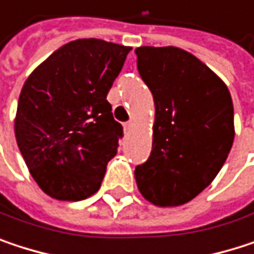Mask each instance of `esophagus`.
Here are the masks:
<instances>
[{
	"label": "esophagus",
	"mask_w": 254,
	"mask_h": 254,
	"mask_svg": "<svg viewBox=\"0 0 254 254\" xmlns=\"http://www.w3.org/2000/svg\"><path fill=\"white\" fill-rule=\"evenodd\" d=\"M124 127H125V132L129 133V132L132 130V127H133V122H130V121H129V122H127V124L124 125Z\"/></svg>",
	"instance_id": "esophagus-1"
}]
</instances>
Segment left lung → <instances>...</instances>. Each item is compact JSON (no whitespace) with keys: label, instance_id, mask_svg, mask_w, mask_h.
<instances>
[{"label":"left lung","instance_id":"8db88e82","mask_svg":"<svg viewBox=\"0 0 254 254\" xmlns=\"http://www.w3.org/2000/svg\"><path fill=\"white\" fill-rule=\"evenodd\" d=\"M135 54L156 106L153 150L135 168L136 185L156 206H181L215 179L228 157L231 94L204 63L181 48L139 47Z\"/></svg>","mask_w":254,"mask_h":254}]
</instances>
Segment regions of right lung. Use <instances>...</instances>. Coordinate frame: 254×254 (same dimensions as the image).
Returning <instances> with one entry per match:
<instances>
[{
    "label": "right lung",
    "instance_id": "obj_1",
    "mask_svg": "<svg viewBox=\"0 0 254 254\" xmlns=\"http://www.w3.org/2000/svg\"><path fill=\"white\" fill-rule=\"evenodd\" d=\"M129 51L95 38L72 41L25 82L16 139L30 175L53 198L79 201L98 191L124 136L107 94Z\"/></svg>",
    "mask_w": 254,
    "mask_h": 254
}]
</instances>
